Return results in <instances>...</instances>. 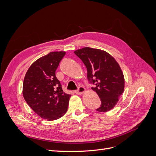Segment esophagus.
I'll list each match as a JSON object with an SVG mask.
<instances>
[{"label":"esophagus","instance_id":"34e87169","mask_svg":"<svg viewBox=\"0 0 156 156\" xmlns=\"http://www.w3.org/2000/svg\"><path fill=\"white\" fill-rule=\"evenodd\" d=\"M85 90H86L85 88H84L83 87H79L78 90H75V93L81 95V94H83L84 92H85Z\"/></svg>","mask_w":156,"mask_h":156}]
</instances>
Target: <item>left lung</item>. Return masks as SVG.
I'll use <instances>...</instances> for the list:
<instances>
[{"mask_svg": "<svg viewBox=\"0 0 156 156\" xmlns=\"http://www.w3.org/2000/svg\"><path fill=\"white\" fill-rule=\"evenodd\" d=\"M87 69L88 81L95 84L92 89L101 101L96 111L107 112L117 104L124 90V77L119 63L107 52L85 47L74 51Z\"/></svg>", "mask_w": 156, "mask_h": 156, "instance_id": "obj_1", "label": "left lung"}]
</instances>
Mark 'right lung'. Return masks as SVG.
<instances>
[{"label": "right lung", "mask_w": 156, "mask_h": 156, "mask_svg": "<svg viewBox=\"0 0 156 156\" xmlns=\"http://www.w3.org/2000/svg\"><path fill=\"white\" fill-rule=\"evenodd\" d=\"M65 51L51 52L36 60L28 69L23 95L36 114L49 121L57 120L67 112L70 94L63 92L55 72Z\"/></svg>", "instance_id": "right-lung-1"}]
</instances>
